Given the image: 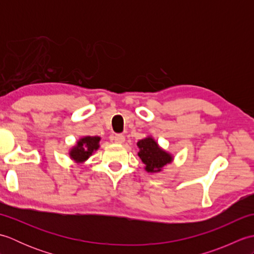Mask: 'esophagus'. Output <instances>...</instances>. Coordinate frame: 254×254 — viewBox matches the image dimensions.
Wrapping results in <instances>:
<instances>
[{
    "mask_svg": "<svg viewBox=\"0 0 254 254\" xmlns=\"http://www.w3.org/2000/svg\"><path fill=\"white\" fill-rule=\"evenodd\" d=\"M115 142L117 144H123L124 142H126V136H124L123 134H117V135L115 136Z\"/></svg>",
    "mask_w": 254,
    "mask_h": 254,
    "instance_id": "1",
    "label": "esophagus"
}]
</instances>
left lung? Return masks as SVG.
Masks as SVG:
<instances>
[{"label": "left lung", "instance_id": "1", "mask_svg": "<svg viewBox=\"0 0 254 254\" xmlns=\"http://www.w3.org/2000/svg\"><path fill=\"white\" fill-rule=\"evenodd\" d=\"M136 145L138 157L142 159L145 165L144 169L148 174H158L174 161V155L160 147L152 135L139 139Z\"/></svg>", "mask_w": 254, "mask_h": 254}]
</instances>
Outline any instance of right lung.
I'll return each instance as SVG.
<instances>
[{
    "mask_svg": "<svg viewBox=\"0 0 254 254\" xmlns=\"http://www.w3.org/2000/svg\"><path fill=\"white\" fill-rule=\"evenodd\" d=\"M100 136H82L69 148L68 156L74 163L84 164L100 147Z\"/></svg>",
    "mask_w": 254,
    "mask_h": 254,
    "instance_id": "right-lung-1",
    "label": "right lung"
}]
</instances>
